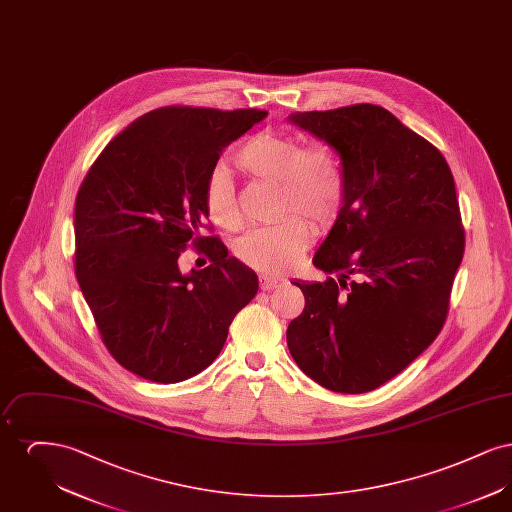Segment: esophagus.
Returning a JSON list of instances; mask_svg holds the SVG:
<instances>
[{"label": "esophagus", "instance_id": "esophagus-1", "mask_svg": "<svg viewBox=\"0 0 512 512\" xmlns=\"http://www.w3.org/2000/svg\"><path fill=\"white\" fill-rule=\"evenodd\" d=\"M284 280L282 278H276V276H268V274H261L259 276V286H261V290H265V292H270V290H274L276 286H280Z\"/></svg>", "mask_w": 512, "mask_h": 512}]
</instances>
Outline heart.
Masks as SVG:
<instances>
[{"instance_id": "1", "label": "heart", "mask_w": 512, "mask_h": 512, "mask_svg": "<svg viewBox=\"0 0 512 512\" xmlns=\"http://www.w3.org/2000/svg\"><path fill=\"white\" fill-rule=\"evenodd\" d=\"M236 165L251 178L280 186V217L301 214L315 226H328L340 213L345 180L340 159L330 147H303L293 134L263 130L238 149ZM205 209L209 219L224 230H236L242 224L234 186L224 172L209 176ZM300 218L290 215L267 228L251 230L236 244L238 259L247 267L272 274L295 267L311 240V226Z\"/></svg>"}]
</instances>
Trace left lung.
Masks as SVG:
<instances>
[{
    "mask_svg": "<svg viewBox=\"0 0 512 512\" xmlns=\"http://www.w3.org/2000/svg\"><path fill=\"white\" fill-rule=\"evenodd\" d=\"M288 121L340 155V213L313 265L293 280L305 309L286 338L297 366L326 390H376L428 349L445 322L464 253L447 161L388 109L359 103Z\"/></svg>",
    "mask_w": 512,
    "mask_h": 512,
    "instance_id": "left-lung-1",
    "label": "left lung"
}]
</instances>
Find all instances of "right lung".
<instances>
[{"mask_svg":"<svg viewBox=\"0 0 512 512\" xmlns=\"http://www.w3.org/2000/svg\"><path fill=\"white\" fill-rule=\"evenodd\" d=\"M267 111L161 107L101 151L74 205V272L101 340L126 370L176 384L219 357L238 311L255 297V270L201 236L205 186L220 153ZM188 241L212 265L184 275Z\"/></svg>","mask_w":512,"mask_h":512,"instance_id":"obj_1","label":"right lung"}]
</instances>
